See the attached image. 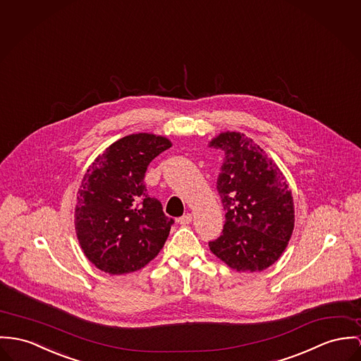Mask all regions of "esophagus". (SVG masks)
I'll return each instance as SVG.
<instances>
[{"label":"esophagus","instance_id":"34e87169","mask_svg":"<svg viewBox=\"0 0 361 361\" xmlns=\"http://www.w3.org/2000/svg\"><path fill=\"white\" fill-rule=\"evenodd\" d=\"M191 221H192V214H190V213H187V214H184L183 217L178 219V222L181 225H188V224H191Z\"/></svg>","mask_w":361,"mask_h":361}]
</instances>
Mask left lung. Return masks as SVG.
<instances>
[{
    "mask_svg": "<svg viewBox=\"0 0 361 361\" xmlns=\"http://www.w3.org/2000/svg\"><path fill=\"white\" fill-rule=\"evenodd\" d=\"M209 147L221 149L217 180L225 213L222 235L212 252L236 272H261L275 264L294 231V202L274 159L252 139L224 132Z\"/></svg>",
    "mask_w": 361,
    "mask_h": 361,
    "instance_id": "1",
    "label": "left lung"
}]
</instances>
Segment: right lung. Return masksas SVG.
<instances>
[{"instance_id":"obj_1","label":"right lung","mask_w":361,"mask_h":361,"mask_svg":"<svg viewBox=\"0 0 361 361\" xmlns=\"http://www.w3.org/2000/svg\"><path fill=\"white\" fill-rule=\"evenodd\" d=\"M170 147L164 136L129 135L112 142L86 170L74 224L83 254L100 271L136 272L164 247L173 220L147 194L144 177L149 162Z\"/></svg>"}]
</instances>
